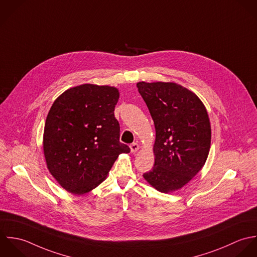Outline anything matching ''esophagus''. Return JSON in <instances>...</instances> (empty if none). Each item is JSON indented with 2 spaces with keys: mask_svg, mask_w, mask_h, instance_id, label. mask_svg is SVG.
Listing matches in <instances>:
<instances>
[{
  "mask_svg": "<svg viewBox=\"0 0 257 257\" xmlns=\"http://www.w3.org/2000/svg\"><path fill=\"white\" fill-rule=\"evenodd\" d=\"M130 150L132 153H136L139 150V145L137 143H133L130 145Z\"/></svg>",
  "mask_w": 257,
  "mask_h": 257,
  "instance_id": "esophagus-1",
  "label": "esophagus"
}]
</instances>
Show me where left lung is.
<instances>
[{"instance_id": "obj_1", "label": "left lung", "mask_w": 257, "mask_h": 257, "mask_svg": "<svg viewBox=\"0 0 257 257\" xmlns=\"http://www.w3.org/2000/svg\"><path fill=\"white\" fill-rule=\"evenodd\" d=\"M154 121L153 169L144 179L161 193H172L187 185L204 167L211 129L202 100L175 82L137 83Z\"/></svg>"}]
</instances>
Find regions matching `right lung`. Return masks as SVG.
Wrapping results in <instances>:
<instances>
[{"mask_svg":"<svg viewBox=\"0 0 257 257\" xmlns=\"http://www.w3.org/2000/svg\"><path fill=\"white\" fill-rule=\"evenodd\" d=\"M119 90L85 83L60 94L44 130V154L56 182L73 195H84L106 179L118 156L129 153L120 143L114 116Z\"/></svg>","mask_w":257,"mask_h":257,"instance_id":"obj_1","label":"right lung"}]
</instances>
